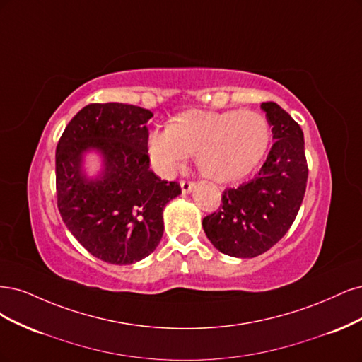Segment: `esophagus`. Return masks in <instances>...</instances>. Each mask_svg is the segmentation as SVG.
I'll use <instances>...</instances> for the list:
<instances>
[{"label": "esophagus", "instance_id": "34e87169", "mask_svg": "<svg viewBox=\"0 0 362 362\" xmlns=\"http://www.w3.org/2000/svg\"><path fill=\"white\" fill-rule=\"evenodd\" d=\"M195 183L192 180H180V188H182V192L183 194H188L194 189Z\"/></svg>", "mask_w": 362, "mask_h": 362}]
</instances>
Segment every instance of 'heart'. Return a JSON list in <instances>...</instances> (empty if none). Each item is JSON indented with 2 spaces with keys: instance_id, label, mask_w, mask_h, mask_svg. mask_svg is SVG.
<instances>
[{
  "instance_id": "heart-1",
  "label": "heart",
  "mask_w": 362,
  "mask_h": 362,
  "mask_svg": "<svg viewBox=\"0 0 362 362\" xmlns=\"http://www.w3.org/2000/svg\"><path fill=\"white\" fill-rule=\"evenodd\" d=\"M269 143V123L259 112L189 110L179 114L168 129L151 132L147 148L153 165L165 176L195 155L206 177L233 182L260 164Z\"/></svg>"
}]
</instances>
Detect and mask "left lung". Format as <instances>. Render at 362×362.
Masks as SVG:
<instances>
[{"label": "left lung", "mask_w": 362, "mask_h": 362, "mask_svg": "<svg viewBox=\"0 0 362 362\" xmlns=\"http://www.w3.org/2000/svg\"><path fill=\"white\" fill-rule=\"evenodd\" d=\"M260 107L275 139L266 162L250 182L224 189L218 211L203 219L209 240L231 257H257L272 248L293 224L307 188L300 126L275 102Z\"/></svg>", "instance_id": "8db88e82"}]
</instances>
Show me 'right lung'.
<instances>
[{"mask_svg":"<svg viewBox=\"0 0 362 362\" xmlns=\"http://www.w3.org/2000/svg\"><path fill=\"white\" fill-rule=\"evenodd\" d=\"M148 110L135 105L90 103L69 122L57 144V206L69 231L95 257L131 264L155 251L164 233L162 211L182 189L150 170ZM90 148L104 155L96 181L80 171Z\"/></svg>","mask_w":362,"mask_h":362,"instance_id":"1","label":"right lung"}]
</instances>
